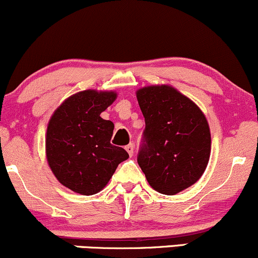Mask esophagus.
Segmentation results:
<instances>
[{
  "label": "esophagus",
  "instance_id": "obj_1",
  "mask_svg": "<svg viewBox=\"0 0 258 258\" xmlns=\"http://www.w3.org/2000/svg\"><path fill=\"white\" fill-rule=\"evenodd\" d=\"M126 150L127 153H128L130 156H133V153H135V144H128V146H126Z\"/></svg>",
  "mask_w": 258,
  "mask_h": 258
}]
</instances>
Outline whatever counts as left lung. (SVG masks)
<instances>
[{
    "label": "left lung",
    "instance_id": "obj_1",
    "mask_svg": "<svg viewBox=\"0 0 258 258\" xmlns=\"http://www.w3.org/2000/svg\"><path fill=\"white\" fill-rule=\"evenodd\" d=\"M146 120L137 161L156 191L174 195L203 176L211 152V135L199 106L168 85L137 91Z\"/></svg>",
    "mask_w": 258,
    "mask_h": 258
}]
</instances>
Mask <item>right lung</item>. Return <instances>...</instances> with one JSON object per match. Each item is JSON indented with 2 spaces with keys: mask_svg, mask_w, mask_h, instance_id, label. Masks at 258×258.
<instances>
[{
  "mask_svg": "<svg viewBox=\"0 0 258 258\" xmlns=\"http://www.w3.org/2000/svg\"><path fill=\"white\" fill-rule=\"evenodd\" d=\"M115 99L111 91L79 92L65 99L49 120L47 161L59 182L75 193H98L120 162L128 159L123 148L110 143L114 123L100 117Z\"/></svg>",
  "mask_w": 258,
  "mask_h": 258,
  "instance_id": "obj_1",
  "label": "right lung"
}]
</instances>
